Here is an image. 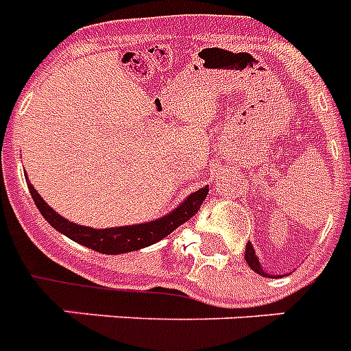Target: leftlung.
I'll use <instances>...</instances> for the list:
<instances>
[{
  "label": "left lung",
  "instance_id": "obj_1",
  "mask_svg": "<svg viewBox=\"0 0 351 351\" xmlns=\"http://www.w3.org/2000/svg\"><path fill=\"white\" fill-rule=\"evenodd\" d=\"M245 262H247V266L253 269V271H256L258 275H262V277H271L269 273H266L264 269H262L261 262H258V256L255 255V250H253V245H251V242H247V245H245Z\"/></svg>",
  "mask_w": 351,
  "mask_h": 351
}]
</instances>
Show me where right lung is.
<instances>
[{"instance_id": "1", "label": "right lung", "mask_w": 351, "mask_h": 351, "mask_svg": "<svg viewBox=\"0 0 351 351\" xmlns=\"http://www.w3.org/2000/svg\"><path fill=\"white\" fill-rule=\"evenodd\" d=\"M29 186L30 197L34 200L36 208L40 209L41 217L49 222V224L69 237L74 242L89 247V250L100 251L106 255H118V253H127V251L142 250L147 245L165 239L167 234L182 226L184 222L191 219L193 215L197 213L202 202L206 200L209 193V187H200L198 191L191 193L184 202L175 208L171 213L164 215L156 220L145 222V224H134V226H120V228H107V230H96V228H87V226L74 224L71 220L63 219L62 215H58L49 204L40 197V193L36 191L32 184Z\"/></svg>"}]
</instances>
